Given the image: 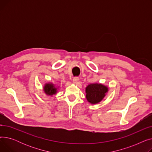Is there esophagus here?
<instances>
[{"mask_svg":"<svg viewBox=\"0 0 152 152\" xmlns=\"http://www.w3.org/2000/svg\"><path fill=\"white\" fill-rule=\"evenodd\" d=\"M73 83H75V84L77 83L78 81H79V77H75L73 78Z\"/></svg>","mask_w":152,"mask_h":152,"instance_id":"34e87169","label":"esophagus"}]
</instances>
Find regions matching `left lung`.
<instances>
[{
	"label": "left lung",
	"mask_w": 152,
	"mask_h": 152,
	"mask_svg": "<svg viewBox=\"0 0 152 152\" xmlns=\"http://www.w3.org/2000/svg\"><path fill=\"white\" fill-rule=\"evenodd\" d=\"M108 87L100 84H90L86 87V99L91 103L100 102L105 96Z\"/></svg>",
	"instance_id": "obj_1"
}]
</instances>
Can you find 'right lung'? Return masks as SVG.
<instances>
[{"instance_id":"obj_1","label":"right lung","mask_w":152,"mask_h":152,"mask_svg":"<svg viewBox=\"0 0 152 152\" xmlns=\"http://www.w3.org/2000/svg\"><path fill=\"white\" fill-rule=\"evenodd\" d=\"M44 91L46 94L49 95H52L57 92V89L54 87L52 84H47L44 86Z\"/></svg>"}]
</instances>
